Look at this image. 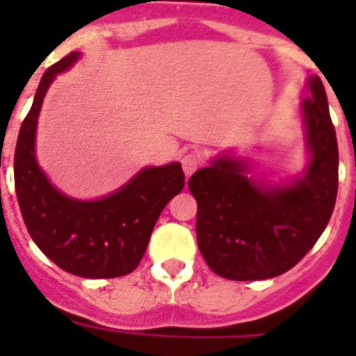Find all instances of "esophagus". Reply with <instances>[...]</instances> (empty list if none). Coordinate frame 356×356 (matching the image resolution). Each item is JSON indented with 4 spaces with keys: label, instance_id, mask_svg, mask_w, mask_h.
I'll return each mask as SVG.
<instances>
[{
    "label": "esophagus",
    "instance_id": "obj_1",
    "mask_svg": "<svg viewBox=\"0 0 356 356\" xmlns=\"http://www.w3.org/2000/svg\"><path fill=\"white\" fill-rule=\"evenodd\" d=\"M181 164H183L184 175L188 177V175H192V173H194L195 170L200 168L201 159H200V155H197V153H186V155L181 159Z\"/></svg>",
    "mask_w": 356,
    "mask_h": 356
}]
</instances>
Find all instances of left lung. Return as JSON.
<instances>
[{
    "mask_svg": "<svg viewBox=\"0 0 356 356\" xmlns=\"http://www.w3.org/2000/svg\"><path fill=\"white\" fill-rule=\"evenodd\" d=\"M303 116L309 162L299 177L251 175L248 159L225 153L190 177L203 259L231 281H260L292 270L325 231L338 192V144L323 83L307 81Z\"/></svg>",
    "mask_w": 356,
    "mask_h": 356,
    "instance_id": "8db88e82",
    "label": "left lung"
}]
</instances>
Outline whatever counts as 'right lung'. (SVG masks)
Masks as SVG:
<instances>
[{
    "label": "right lung",
    "mask_w": 356,
    "mask_h": 356,
    "mask_svg": "<svg viewBox=\"0 0 356 356\" xmlns=\"http://www.w3.org/2000/svg\"><path fill=\"white\" fill-rule=\"evenodd\" d=\"M81 53L53 64L42 75L14 151V186L25 227L58 268L86 279L127 275L140 264L162 209L183 190L181 162L142 168L131 181L99 200H75L46 177L36 161V125L42 103L58 74Z\"/></svg>",
    "instance_id": "right-lung-1"
}]
</instances>
